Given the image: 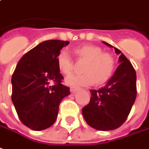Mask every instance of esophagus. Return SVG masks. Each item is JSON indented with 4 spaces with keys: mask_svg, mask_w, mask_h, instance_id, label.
Listing matches in <instances>:
<instances>
[{
    "mask_svg": "<svg viewBox=\"0 0 149 149\" xmlns=\"http://www.w3.org/2000/svg\"><path fill=\"white\" fill-rule=\"evenodd\" d=\"M79 90V87H76V86H71L70 87V91L72 92V93H75L76 91H78Z\"/></svg>",
    "mask_w": 149,
    "mask_h": 149,
    "instance_id": "esophagus-1",
    "label": "esophagus"
}]
</instances>
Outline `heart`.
<instances>
[{"label":"heart","mask_w":149,"mask_h":149,"mask_svg":"<svg viewBox=\"0 0 149 149\" xmlns=\"http://www.w3.org/2000/svg\"><path fill=\"white\" fill-rule=\"evenodd\" d=\"M74 53L79 59L86 60L82 67L83 74H72L67 77L66 83L73 86H84L104 83L113 72L115 61L108 53H102L100 47L85 45L74 49ZM57 65L59 71L68 75L72 72V60L66 50H62L57 58Z\"/></svg>","instance_id":"heart-1"}]
</instances>
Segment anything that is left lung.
<instances>
[{"instance_id":"left-lung-1","label":"left lung","mask_w":149,"mask_h":149,"mask_svg":"<svg viewBox=\"0 0 149 149\" xmlns=\"http://www.w3.org/2000/svg\"><path fill=\"white\" fill-rule=\"evenodd\" d=\"M119 57L120 65L106 85L91 90L90 103L82 109L84 120L96 130L116 129L127 120L136 97V74L123 53L110 44Z\"/></svg>"}]
</instances>
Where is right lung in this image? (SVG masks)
<instances>
[{
  "label": "right lung",
  "mask_w": 149,
  "mask_h": 149,
  "mask_svg": "<svg viewBox=\"0 0 149 149\" xmlns=\"http://www.w3.org/2000/svg\"><path fill=\"white\" fill-rule=\"evenodd\" d=\"M68 41L48 40L39 43L19 60L13 74L12 101L20 120L26 127L41 131L55 122L63 98L70 88L57 65L60 50Z\"/></svg>",
  "instance_id": "obj_1"
}]
</instances>
